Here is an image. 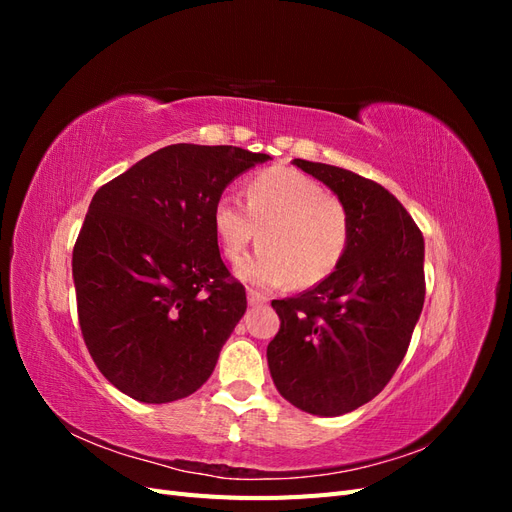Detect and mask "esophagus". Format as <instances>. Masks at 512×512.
<instances>
[{
    "label": "esophagus",
    "instance_id": "esophagus-1",
    "mask_svg": "<svg viewBox=\"0 0 512 512\" xmlns=\"http://www.w3.org/2000/svg\"><path fill=\"white\" fill-rule=\"evenodd\" d=\"M269 299L265 297V294H260V292H256V290H247V303H250L252 307H256V305H265Z\"/></svg>",
    "mask_w": 512,
    "mask_h": 512
}]
</instances>
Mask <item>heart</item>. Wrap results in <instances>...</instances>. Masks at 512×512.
Instances as JSON below:
<instances>
[{"mask_svg": "<svg viewBox=\"0 0 512 512\" xmlns=\"http://www.w3.org/2000/svg\"><path fill=\"white\" fill-rule=\"evenodd\" d=\"M245 194L247 207L224 194L211 213L226 260H239L256 239L262 245L237 265L239 280L260 288L290 282L309 288L339 267L350 243L348 209L316 179L301 170L273 166L247 183Z\"/></svg>", "mask_w": 512, "mask_h": 512, "instance_id": "obj_1", "label": "heart"}]
</instances>
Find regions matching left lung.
Returning a JSON list of instances; mask_svg holds the SVG:
<instances>
[{
  "mask_svg": "<svg viewBox=\"0 0 512 512\" xmlns=\"http://www.w3.org/2000/svg\"><path fill=\"white\" fill-rule=\"evenodd\" d=\"M342 200L350 243L312 290L273 301V384L294 408L342 416L374 399L404 361L425 301V241L404 205L352 170L292 160Z\"/></svg>",
  "mask_w": 512,
  "mask_h": 512,
  "instance_id": "8db88e82",
  "label": "left lung"
}]
</instances>
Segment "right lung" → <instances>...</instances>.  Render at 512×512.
<instances>
[{"mask_svg":"<svg viewBox=\"0 0 512 512\" xmlns=\"http://www.w3.org/2000/svg\"><path fill=\"white\" fill-rule=\"evenodd\" d=\"M271 160L241 147L168 145L94 194L74 245L83 339L104 378L143 404L192 395L245 314L213 232L215 200Z\"/></svg>","mask_w":512,"mask_h":512,"instance_id":"obj_1","label":"right lung"}]
</instances>
